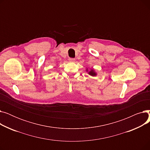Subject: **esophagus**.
<instances>
[{
    "mask_svg": "<svg viewBox=\"0 0 150 150\" xmlns=\"http://www.w3.org/2000/svg\"><path fill=\"white\" fill-rule=\"evenodd\" d=\"M69 61L71 62H74L75 61V59L74 58H69Z\"/></svg>",
    "mask_w": 150,
    "mask_h": 150,
    "instance_id": "1",
    "label": "esophagus"
}]
</instances>
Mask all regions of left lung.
I'll return each instance as SVG.
<instances>
[{"instance_id":"1","label":"left lung","mask_w":150,"mask_h":150,"mask_svg":"<svg viewBox=\"0 0 150 150\" xmlns=\"http://www.w3.org/2000/svg\"><path fill=\"white\" fill-rule=\"evenodd\" d=\"M86 71L88 72V74L91 75V76H96L97 75V73L96 72V70L93 69H91L89 70L88 69V68L86 69Z\"/></svg>"}]
</instances>
